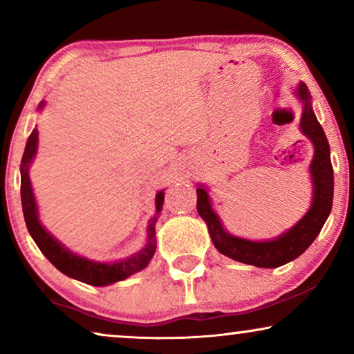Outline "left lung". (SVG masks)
<instances>
[{"instance_id":"8db88e82","label":"left lung","mask_w":354,"mask_h":354,"mask_svg":"<svg viewBox=\"0 0 354 354\" xmlns=\"http://www.w3.org/2000/svg\"><path fill=\"white\" fill-rule=\"evenodd\" d=\"M297 95L303 103L299 129L311 140L314 147V158L311 166H309L313 180V205L303 216V219H299L292 229L274 240L253 241L240 239V236H234L224 230L221 219L212 209L206 188H203V185L196 188L198 214L205 219L216 250L227 258L239 261V263L251 264L256 268H279V266L297 259L316 240L319 232L326 224L328 214H330L333 201L330 147H328L324 129L317 122L311 106V95H309L308 86L303 82L298 86Z\"/></svg>"}]
</instances>
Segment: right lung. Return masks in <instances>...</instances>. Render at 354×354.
<instances>
[{
  "label": "right lung",
  "mask_w": 354,
  "mask_h": 354,
  "mask_svg": "<svg viewBox=\"0 0 354 354\" xmlns=\"http://www.w3.org/2000/svg\"><path fill=\"white\" fill-rule=\"evenodd\" d=\"M45 103L38 104V109H43ZM38 147V130L33 129L30 137L27 140L26 151H24L22 161H21V198H22V211H24V219H26L28 234L32 235L33 241H35L38 248L43 254L46 256V259L55 266L57 270H61L62 274H66L67 277H72L80 282L93 285V287H104V285H111L119 280H124L130 277L135 272L145 269L148 266L149 261L154 256L156 251V225L158 216H154L149 221L148 225V240L143 250H140L138 253L130 256L127 259L115 261V263H95L82 256H77L67 248H64L55 236L48 234L45 227L38 221V209L35 196H33L30 177H28V167L33 161ZM164 203V192L161 190L156 195V214H159L162 209Z\"/></svg>",
  "instance_id": "right-lung-1"
}]
</instances>
